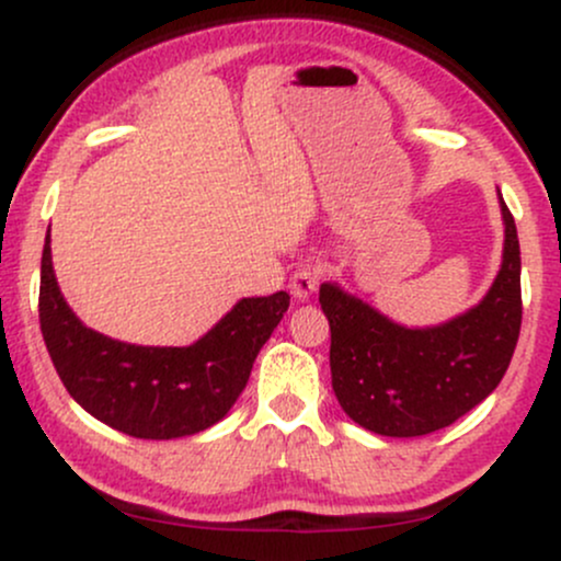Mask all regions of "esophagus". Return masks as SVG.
I'll use <instances>...</instances> for the list:
<instances>
[{"label": "esophagus", "mask_w": 561, "mask_h": 561, "mask_svg": "<svg viewBox=\"0 0 561 561\" xmlns=\"http://www.w3.org/2000/svg\"><path fill=\"white\" fill-rule=\"evenodd\" d=\"M319 282H321V268L302 266L293 274V279H289V293H293V298L298 302H306L319 289Z\"/></svg>", "instance_id": "1"}]
</instances>
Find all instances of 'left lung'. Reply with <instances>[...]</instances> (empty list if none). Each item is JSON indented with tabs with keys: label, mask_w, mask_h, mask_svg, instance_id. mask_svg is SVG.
Here are the masks:
<instances>
[{
	"label": "left lung",
	"mask_w": 561,
	"mask_h": 561,
	"mask_svg": "<svg viewBox=\"0 0 561 561\" xmlns=\"http://www.w3.org/2000/svg\"><path fill=\"white\" fill-rule=\"evenodd\" d=\"M504 253L478 306L433 327H405L324 282L319 302L330 319V369L337 403L364 430L420 437L448 427L485 401L506 375L523 324L519 240L499 192Z\"/></svg>",
	"instance_id": "8db88e82"
}]
</instances>
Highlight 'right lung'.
<instances>
[{"instance_id":"add662e5","label":"right lung","mask_w":561,"mask_h":561,"mask_svg":"<svg viewBox=\"0 0 561 561\" xmlns=\"http://www.w3.org/2000/svg\"><path fill=\"white\" fill-rule=\"evenodd\" d=\"M44 237L38 321L57 375L94 420L131 437L173 440L214 427L244 390L255 356L285 311V289L242 298L192 345H134L107 337L76 317Z\"/></svg>"}]
</instances>
